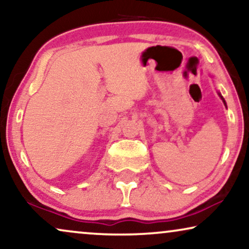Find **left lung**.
<instances>
[{
	"mask_svg": "<svg viewBox=\"0 0 249 249\" xmlns=\"http://www.w3.org/2000/svg\"><path fill=\"white\" fill-rule=\"evenodd\" d=\"M219 95H220V97H221V98H222V101H223V103H224V104H226V101H224V98H223V97H222V96H221V94H220V93H219Z\"/></svg>",
	"mask_w": 249,
	"mask_h": 249,
	"instance_id": "8db88e82",
	"label": "left lung"
}]
</instances>
